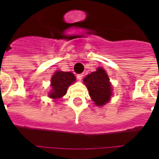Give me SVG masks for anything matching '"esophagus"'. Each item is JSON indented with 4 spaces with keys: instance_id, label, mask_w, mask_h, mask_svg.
<instances>
[{
    "instance_id": "34e87169",
    "label": "esophagus",
    "mask_w": 159,
    "mask_h": 159,
    "mask_svg": "<svg viewBox=\"0 0 159 159\" xmlns=\"http://www.w3.org/2000/svg\"><path fill=\"white\" fill-rule=\"evenodd\" d=\"M83 76H84V74H77V78H78V80H82V78H83Z\"/></svg>"
}]
</instances>
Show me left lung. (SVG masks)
Masks as SVG:
<instances>
[{
    "mask_svg": "<svg viewBox=\"0 0 159 159\" xmlns=\"http://www.w3.org/2000/svg\"><path fill=\"white\" fill-rule=\"evenodd\" d=\"M84 83L97 106H103L110 101L112 96V87L108 74L103 68L98 67L97 71L86 75Z\"/></svg>",
    "mask_w": 159,
    "mask_h": 159,
    "instance_id": "left-lung-1",
    "label": "left lung"
}]
</instances>
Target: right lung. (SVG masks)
<instances>
[{
	"label": "right lung",
	"mask_w": 159,
	"mask_h": 159,
	"mask_svg": "<svg viewBox=\"0 0 159 159\" xmlns=\"http://www.w3.org/2000/svg\"><path fill=\"white\" fill-rule=\"evenodd\" d=\"M75 76L71 72L56 71L51 78V92L49 97L52 99H60L67 93L68 86L75 81Z\"/></svg>",
	"instance_id": "add662e5"
}]
</instances>
